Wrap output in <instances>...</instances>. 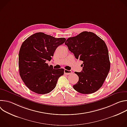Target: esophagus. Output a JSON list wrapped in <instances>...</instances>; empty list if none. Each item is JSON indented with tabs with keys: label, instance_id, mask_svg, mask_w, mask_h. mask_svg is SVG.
Segmentation results:
<instances>
[{
	"label": "esophagus",
	"instance_id": "34e87169",
	"mask_svg": "<svg viewBox=\"0 0 127 127\" xmlns=\"http://www.w3.org/2000/svg\"><path fill=\"white\" fill-rule=\"evenodd\" d=\"M72 73V71L71 70H68L66 69L64 70V74H65V75H68L71 74Z\"/></svg>",
	"mask_w": 127,
	"mask_h": 127
}]
</instances>
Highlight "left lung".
<instances>
[{
  "label": "left lung",
  "instance_id": "obj_1",
  "mask_svg": "<svg viewBox=\"0 0 127 127\" xmlns=\"http://www.w3.org/2000/svg\"><path fill=\"white\" fill-rule=\"evenodd\" d=\"M77 59L83 62L80 72H75L79 77L73 86L79 93L90 94L102 86L110 69L108 52L105 42L92 32L86 31L65 42Z\"/></svg>",
  "mask_w": 127,
  "mask_h": 127
}]
</instances>
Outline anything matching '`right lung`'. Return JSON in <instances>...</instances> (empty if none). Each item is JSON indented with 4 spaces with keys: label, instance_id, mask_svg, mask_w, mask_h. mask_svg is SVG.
<instances>
[{
    "label": "right lung",
    "instance_id": "add662e5",
    "mask_svg": "<svg viewBox=\"0 0 127 127\" xmlns=\"http://www.w3.org/2000/svg\"><path fill=\"white\" fill-rule=\"evenodd\" d=\"M65 41L64 38H55L39 32L32 34L23 43L19 55L20 75L32 92L44 95L50 93L56 87L64 70L53 69L46 62L52 59L56 48Z\"/></svg>",
    "mask_w": 127,
    "mask_h": 127
}]
</instances>
